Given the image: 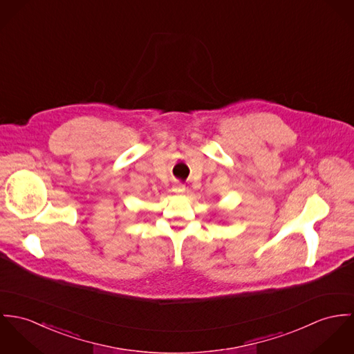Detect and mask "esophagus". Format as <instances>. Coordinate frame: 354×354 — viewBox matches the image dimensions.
<instances>
[{
  "label": "esophagus",
  "instance_id": "obj_1",
  "mask_svg": "<svg viewBox=\"0 0 354 354\" xmlns=\"http://www.w3.org/2000/svg\"><path fill=\"white\" fill-rule=\"evenodd\" d=\"M172 190H174L175 193H179V194H180V193H185V192H186V187H185L183 185L178 183V185H175V186H174V189H172Z\"/></svg>",
  "mask_w": 354,
  "mask_h": 354
}]
</instances>
